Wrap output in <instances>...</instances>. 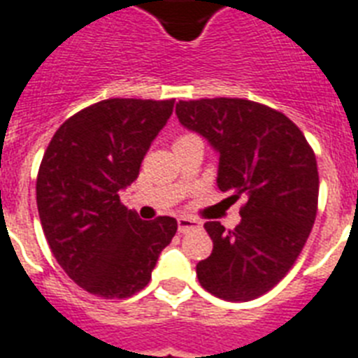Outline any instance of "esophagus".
<instances>
[{
	"mask_svg": "<svg viewBox=\"0 0 358 358\" xmlns=\"http://www.w3.org/2000/svg\"><path fill=\"white\" fill-rule=\"evenodd\" d=\"M196 227H201V223H199L196 219L178 217V232H180V234H185V232H189V230L196 229Z\"/></svg>",
	"mask_w": 358,
	"mask_h": 358,
	"instance_id": "1",
	"label": "esophagus"
}]
</instances>
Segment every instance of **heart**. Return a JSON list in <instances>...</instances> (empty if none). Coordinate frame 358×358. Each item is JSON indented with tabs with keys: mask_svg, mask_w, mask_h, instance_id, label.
Returning a JSON list of instances; mask_svg holds the SVG:
<instances>
[{
	"mask_svg": "<svg viewBox=\"0 0 358 358\" xmlns=\"http://www.w3.org/2000/svg\"><path fill=\"white\" fill-rule=\"evenodd\" d=\"M189 141H201V137L195 134H184V135H180L178 139L174 141V145H180V143H189Z\"/></svg>",
	"mask_w": 358,
	"mask_h": 358,
	"instance_id": "obj_1",
	"label": "heart"
}]
</instances>
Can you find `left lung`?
Here are the masks:
<instances>
[{"mask_svg":"<svg viewBox=\"0 0 358 358\" xmlns=\"http://www.w3.org/2000/svg\"><path fill=\"white\" fill-rule=\"evenodd\" d=\"M178 120L219 152V189L243 196L241 223L204 229L212 255L196 264L206 292L250 301L282 280L301 255L317 213L320 176L314 150L284 113L243 98L180 100Z\"/></svg>","mask_w":358,"mask_h":358,"instance_id":"1","label":"left lung"}]
</instances>
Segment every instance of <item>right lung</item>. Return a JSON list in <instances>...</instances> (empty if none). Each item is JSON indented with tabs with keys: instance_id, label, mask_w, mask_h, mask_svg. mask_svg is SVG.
<instances>
[{
	"instance_id": "1",
	"label": "right lung",
	"mask_w": 358,
	"mask_h": 358,
	"mask_svg": "<svg viewBox=\"0 0 358 358\" xmlns=\"http://www.w3.org/2000/svg\"><path fill=\"white\" fill-rule=\"evenodd\" d=\"M174 100L109 98L72 115L50 141L36 176V206L55 260L78 286L124 299L150 282L178 223L141 221L120 202Z\"/></svg>"
}]
</instances>
